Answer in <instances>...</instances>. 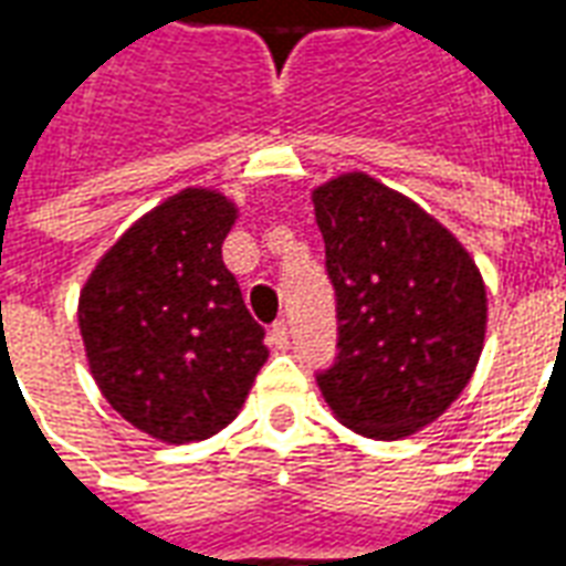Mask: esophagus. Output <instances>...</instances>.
I'll use <instances>...</instances> for the list:
<instances>
[{"label": "esophagus", "mask_w": 566, "mask_h": 566, "mask_svg": "<svg viewBox=\"0 0 566 566\" xmlns=\"http://www.w3.org/2000/svg\"><path fill=\"white\" fill-rule=\"evenodd\" d=\"M270 345L272 348H279V352H284V348L291 345V333H287V324H284V321H275V324H272Z\"/></svg>", "instance_id": "esophagus-1"}]
</instances>
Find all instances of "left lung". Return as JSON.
Wrapping results in <instances>:
<instances>
[{
    "label": "left lung",
    "instance_id": "obj_1",
    "mask_svg": "<svg viewBox=\"0 0 566 566\" xmlns=\"http://www.w3.org/2000/svg\"><path fill=\"white\" fill-rule=\"evenodd\" d=\"M312 202L339 318L321 394L360 437H409L437 421L473 376L485 343V282L437 218L369 175H339Z\"/></svg>",
    "mask_w": 566,
    "mask_h": 566
}]
</instances>
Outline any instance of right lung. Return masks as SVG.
Returning a JSON list of instances; mask_svg holds the SVG:
<instances>
[{"instance_id": "1", "label": "right lung", "mask_w": 566, "mask_h": 566, "mask_svg": "<svg viewBox=\"0 0 566 566\" xmlns=\"http://www.w3.org/2000/svg\"><path fill=\"white\" fill-rule=\"evenodd\" d=\"M233 221L230 199L187 187L133 223L81 291L99 391L129 424L172 446L230 424L270 357L223 266Z\"/></svg>"}]
</instances>
